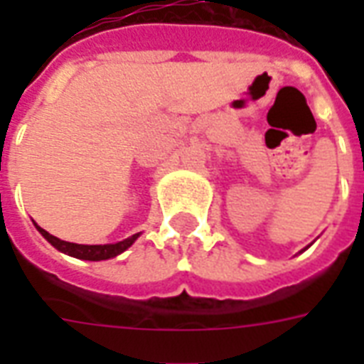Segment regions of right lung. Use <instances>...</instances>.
I'll list each match as a JSON object with an SVG mask.
<instances>
[{"mask_svg": "<svg viewBox=\"0 0 364 364\" xmlns=\"http://www.w3.org/2000/svg\"><path fill=\"white\" fill-rule=\"evenodd\" d=\"M37 230L43 234V238L53 243L54 247L58 249V251L82 260H105V259H111V257H117V255H121L122 251H126V249L130 247L132 243L136 242L137 236H139V234H134V236L122 240V242L107 243V245H81V243L64 242V240L56 238V236H53V234H48L47 230H43L41 227H37Z\"/></svg>", "mask_w": 364, "mask_h": 364, "instance_id": "add662e5", "label": "right lung"}]
</instances>
